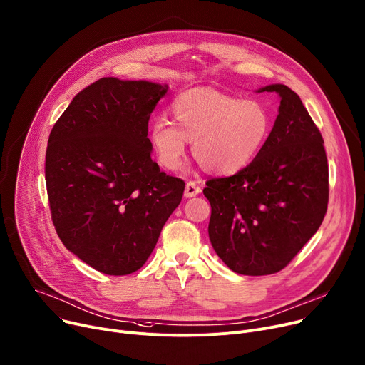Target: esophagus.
<instances>
[{"mask_svg": "<svg viewBox=\"0 0 365 365\" xmlns=\"http://www.w3.org/2000/svg\"><path fill=\"white\" fill-rule=\"evenodd\" d=\"M200 191H202V188L197 184H195L194 181H188L187 185H185L184 195L187 199H191V197H194V195H197Z\"/></svg>", "mask_w": 365, "mask_h": 365, "instance_id": "obj_1", "label": "esophagus"}]
</instances>
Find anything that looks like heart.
Segmentation results:
<instances>
[{"instance_id": "b5f03b06", "label": "heart", "mask_w": 365, "mask_h": 365, "mask_svg": "<svg viewBox=\"0 0 365 365\" xmlns=\"http://www.w3.org/2000/svg\"><path fill=\"white\" fill-rule=\"evenodd\" d=\"M177 126L165 118L152 124L150 143L165 170L178 168L192 142V155L213 175H232L256 159L270 134L272 118L256 101L212 88L182 92L171 103Z\"/></svg>"}]
</instances>
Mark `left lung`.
<instances>
[{
	"instance_id": "8db88e82",
	"label": "left lung",
	"mask_w": 365,
	"mask_h": 365,
	"mask_svg": "<svg viewBox=\"0 0 365 365\" xmlns=\"http://www.w3.org/2000/svg\"><path fill=\"white\" fill-rule=\"evenodd\" d=\"M259 92L280 96L263 149L242 171L212 178L203 190L216 255L247 276L287 267L320 228L329 202L324 142L299 96L285 85Z\"/></svg>"
}]
</instances>
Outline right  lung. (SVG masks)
<instances>
[{"mask_svg":"<svg viewBox=\"0 0 365 365\" xmlns=\"http://www.w3.org/2000/svg\"><path fill=\"white\" fill-rule=\"evenodd\" d=\"M168 86L103 77L53 124L45 156L51 219L63 244L95 270L142 267L185 182L152 160L149 120Z\"/></svg>","mask_w":365,"mask_h":365,"instance_id":"add662e5","label":"right lung"}]
</instances>
